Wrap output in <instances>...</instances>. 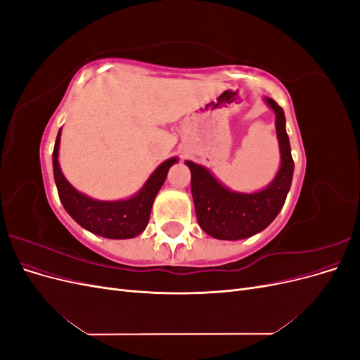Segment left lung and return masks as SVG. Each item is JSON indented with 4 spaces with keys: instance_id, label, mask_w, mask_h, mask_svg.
I'll return each mask as SVG.
<instances>
[{
    "instance_id": "left-lung-1",
    "label": "left lung",
    "mask_w": 360,
    "mask_h": 360,
    "mask_svg": "<svg viewBox=\"0 0 360 360\" xmlns=\"http://www.w3.org/2000/svg\"><path fill=\"white\" fill-rule=\"evenodd\" d=\"M264 101L276 115L281 153L279 171L264 189L252 193L234 192L225 188L205 167L192 160L184 162L191 169V191L198 224L204 233L219 240H240L263 231L281 212L291 186L294 162L285 115L274 99L264 97Z\"/></svg>"
}]
</instances>
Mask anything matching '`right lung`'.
Listing matches in <instances>:
<instances>
[{"label": "right lung", "mask_w": 360, "mask_h": 360, "mask_svg": "<svg viewBox=\"0 0 360 360\" xmlns=\"http://www.w3.org/2000/svg\"><path fill=\"white\" fill-rule=\"evenodd\" d=\"M61 129L56 139L52 153L53 179L58 189V197L66 212L85 230L106 238H132L146 230L150 219L151 205L167 179L169 168L177 163V158H171L153 171L135 195L126 200L101 201L76 191L64 177L58 162Z\"/></svg>", "instance_id": "right-lung-1"}]
</instances>
